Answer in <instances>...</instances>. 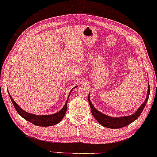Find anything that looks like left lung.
<instances>
[{
    "label": "left lung",
    "instance_id": "1",
    "mask_svg": "<svg viewBox=\"0 0 157 157\" xmlns=\"http://www.w3.org/2000/svg\"><path fill=\"white\" fill-rule=\"evenodd\" d=\"M149 94H150V86L148 85V90H147V96L146 98L145 102L141 105L140 108L137 110V111L133 113V115L128 116V117H119V118H114V117H110L108 116L105 115V114L101 113L99 111H98L92 105L90 101V95L88 96V101H89L90 106L91 108V112L93 117H95V119L98 121V122L99 124H101L102 126L106 127L108 128H112V129H117V128H121L123 127H125L128 124H130L131 123L134 121L136 119H137L140 116V114L142 113V110L145 108V106L146 105L147 100L149 98Z\"/></svg>",
    "mask_w": 157,
    "mask_h": 157
}]
</instances>
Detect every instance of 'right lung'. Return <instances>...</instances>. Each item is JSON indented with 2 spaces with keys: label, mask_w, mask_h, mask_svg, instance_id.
<instances>
[{
  "label": "right lung",
  "mask_w": 157,
  "mask_h": 157,
  "mask_svg": "<svg viewBox=\"0 0 157 157\" xmlns=\"http://www.w3.org/2000/svg\"><path fill=\"white\" fill-rule=\"evenodd\" d=\"M70 93L69 96H68V98H69ZM10 98H11V101L12 102V104H13L14 107H15V110H17V113H18L21 117H22L24 119H26V121H29V122H31L32 124H35V125L42 126V127L52 126V125H54V124H58V123H59V121L64 118L65 113H66L67 104V101H68V100H67L66 104H65L64 106L63 107V108L61 109L59 112L56 113L52 114V115L37 116V115H34V114H31V113H29L25 112L24 110H22V109L21 108V107H19L15 101H14V100L12 99L11 96H10Z\"/></svg>",
  "instance_id": "1"
}]
</instances>
